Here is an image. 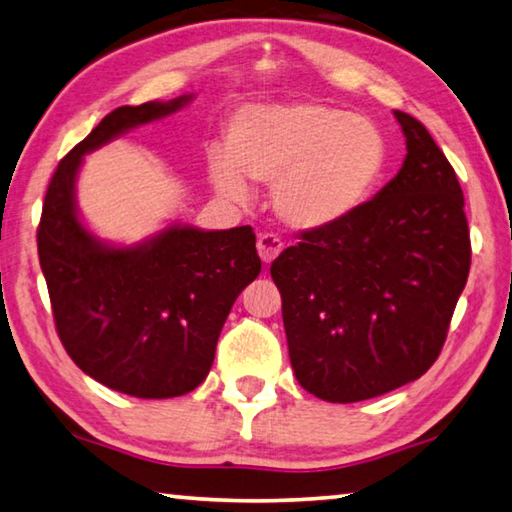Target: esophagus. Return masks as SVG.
Here are the masks:
<instances>
[{
  "mask_svg": "<svg viewBox=\"0 0 512 512\" xmlns=\"http://www.w3.org/2000/svg\"><path fill=\"white\" fill-rule=\"evenodd\" d=\"M256 247H258V256H261V261L267 265L283 251V240L276 236V233H261Z\"/></svg>",
  "mask_w": 512,
  "mask_h": 512,
  "instance_id": "34e87169",
  "label": "esophagus"
}]
</instances>
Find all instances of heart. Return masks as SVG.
<instances>
[{
    "label": "heart",
    "instance_id": "heart-1",
    "mask_svg": "<svg viewBox=\"0 0 512 512\" xmlns=\"http://www.w3.org/2000/svg\"><path fill=\"white\" fill-rule=\"evenodd\" d=\"M227 148L209 157L215 188L247 202V177L272 182L276 213L299 229L328 227L360 209L389 161L378 123L315 101L242 107L229 121Z\"/></svg>",
    "mask_w": 512,
    "mask_h": 512
}]
</instances>
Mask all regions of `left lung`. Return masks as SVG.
<instances>
[{
  "mask_svg": "<svg viewBox=\"0 0 512 512\" xmlns=\"http://www.w3.org/2000/svg\"><path fill=\"white\" fill-rule=\"evenodd\" d=\"M396 119L407 139L398 175L344 220L301 231L270 267L294 375L328 402L369 400L427 373L470 274L454 168L423 123Z\"/></svg>",
  "mask_w": 512,
  "mask_h": 512,
  "instance_id": "obj_1",
  "label": "left lung"
}]
</instances>
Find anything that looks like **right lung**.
Wrapping results in <instances>:
<instances>
[{
  "instance_id": "1",
  "label": "right lung",
  "mask_w": 512,
  "mask_h": 512,
  "mask_svg": "<svg viewBox=\"0 0 512 512\" xmlns=\"http://www.w3.org/2000/svg\"><path fill=\"white\" fill-rule=\"evenodd\" d=\"M168 103L116 107L53 173L38 224V256L62 346L89 378L134 398H175L211 371L238 294L261 272L251 227H168L134 247H110L78 220L83 155L177 112Z\"/></svg>"
}]
</instances>
